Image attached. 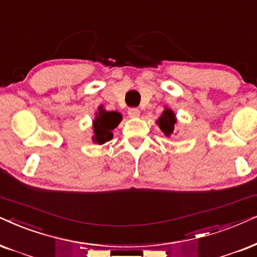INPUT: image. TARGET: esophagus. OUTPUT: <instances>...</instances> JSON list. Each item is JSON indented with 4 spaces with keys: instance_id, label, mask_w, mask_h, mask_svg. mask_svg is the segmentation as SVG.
<instances>
[{
    "instance_id": "obj_1",
    "label": "esophagus",
    "mask_w": 257,
    "mask_h": 257,
    "mask_svg": "<svg viewBox=\"0 0 257 257\" xmlns=\"http://www.w3.org/2000/svg\"><path fill=\"white\" fill-rule=\"evenodd\" d=\"M128 115H129V117H132V118H138L140 116V110L136 109V108L129 109L128 110Z\"/></svg>"
}]
</instances>
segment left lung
I'll return each instance as SVG.
<instances>
[{
  "label": "left lung",
  "mask_w": 257,
  "mask_h": 257,
  "mask_svg": "<svg viewBox=\"0 0 257 257\" xmlns=\"http://www.w3.org/2000/svg\"><path fill=\"white\" fill-rule=\"evenodd\" d=\"M175 123H177V116H175L174 111L168 106H165L161 116L157 119V124L166 138H170L174 133Z\"/></svg>",
  "instance_id": "left-lung-1"
}]
</instances>
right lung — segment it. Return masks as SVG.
<instances>
[{
  "label": "right lung",
  "instance_id": "add662e5",
  "mask_svg": "<svg viewBox=\"0 0 257 257\" xmlns=\"http://www.w3.org/2000/svg\"><path fill=\"white\" fill-rule=\"evenodd\" d=\"M122 121V115L117 111H106L104 106L99 105L92 121V142L96 145H104L113 138L112 131Z\"/></svg>",
  "mask_w": 257,
  "mask_h": 257
}]
</instances>
